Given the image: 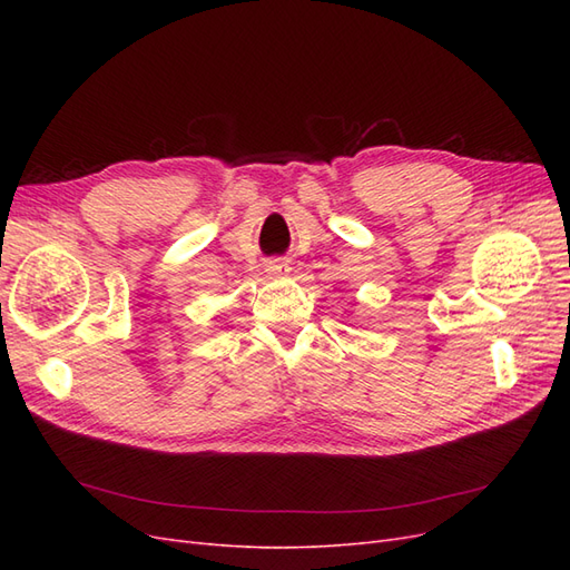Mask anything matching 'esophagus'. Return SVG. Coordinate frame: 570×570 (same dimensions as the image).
I'll return each instance as SVG.
<instances>
[{
	"mask_svg": "<svg viewBox=\"0 0 570 570\" xmlns=\"http://www.w3.org/2000/svg\"><path fill=\"white\" fill-rule=\"evenodd\" d=\"M283 268H285L283 264H275V266H273V271H283Z\"/></svg>",
	"mask_w": 570,
	"mask_h": 570,
	"instance_id": "1",
	"label": "esophagus"
}]
</instances>
